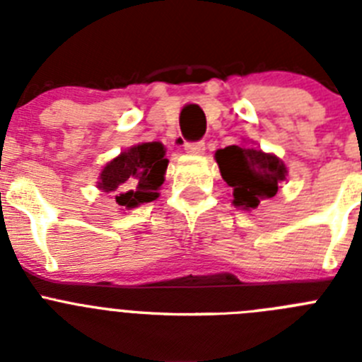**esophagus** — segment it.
I'll return each instance as SVG.
<instances>
[{
	"mask_svg": "<svg viewBox=\"0 0 362 362\" xmlns=\"http://www.w3.org/2000/svg\"><path fill=\"white\" fill-rule=\"evenodd\" d=\"M185 150H187L188 153H203L204 152V143L203 141H194V143H187L185 145Z\"/></svg>",
	"mask_w": 362,
	"mask_h": 362,
	"instance_id": "esophagus-1",
	"label": "esophagus"
}]
</instances>
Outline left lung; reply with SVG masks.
<instances>
[{
  "mask_svg": "<svg viewBox=\"0 0 362 362\" xmlns=\"http://www.w3.org/2000/svg\"><path fill=\"white\" fill-rule=\"evenodd\" d=\"M223 179L233 188V204L245 210L277 194V185L286 179V166L274 153L248 146L230 145L216 152Z\"/></svg>",
  "mask_w": 362,
  "mask_h": 362,
  "instance_id": "8db88e82",
  "label": "left lung"
}]
</instances>
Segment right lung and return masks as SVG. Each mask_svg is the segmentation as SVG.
I'll return each instance as SVG.
<instances>
[{"label": "right lung", "mask_w": 362, "mask_h": 362, "mask_svg": "<svg viewBox=\"0 0 362 362\" xmlns=\"http://www.w3.org/2000/svg\"><path fill=\"white\" fill-rule=\"evenodd\" d=\"M166 166L168 159H165V146L161 143H141L107 163L99 174L98 188L114 192L121 209H136L158 199Z\"/></svg>", "instance_id": "add662e5"}]
</instances>
